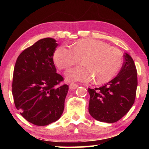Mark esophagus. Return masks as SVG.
I'll use <instances>...</instances> for the list:
<instances>
[{"instance_id":"34e87169","label":"esophagus","mask_w":149,"mask_h":149,"mask_svg":"<svg viewBox=\"0 0 149 149\" xmlns=\"http://www.w3.org/2000/svg\"><path fill=\"white\" fill-rule=\"evenodd\" d=\"M78 87V85L75 84H71L70 85V89H75Z\"/></svg>"}]
</instances>
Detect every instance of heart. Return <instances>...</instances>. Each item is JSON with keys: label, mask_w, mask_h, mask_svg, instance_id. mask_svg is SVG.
Masks as SVG:
<instances>
[{"label": "heart", "mask_w": 149, "mask_h": 149, "mask_svg": "<svg viewBox=\"0 0 149 149\" xmlns=\"http://www.w3.org/2000/svg\"><path fill=\"white\" fill-rule=\"evenodd\" d=\"M54 60L60 70H65L79 62L81 65L65 73L69 81L88 82L94 79L96 84L107 83L119 72L123 56L119 49L93 39H81L72 47L60 45L54 53Z\"/></svg>", "instance_id": "obj_1"}]
</instances>
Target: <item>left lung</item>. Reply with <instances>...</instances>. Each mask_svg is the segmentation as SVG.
<instances>
[{
  "instance_id": "obj_1",
  "label": "left lung",
  "mask_w": 149,
  "mask_h": 149,
  "mask_svg": "<svg viewBox=\"0 0 149 149\" xmlns=\"http://www.w3.org/2000/svg\"><path fill=\"white\" fill-rule=\"evenodd\" d=\"M122 69L117 76L103 86L88 89L90 95L89 112L95 120L114 123L129 112L135 102L137 74L134 61L123 55Z\"/></svg>"
}]
</instances>
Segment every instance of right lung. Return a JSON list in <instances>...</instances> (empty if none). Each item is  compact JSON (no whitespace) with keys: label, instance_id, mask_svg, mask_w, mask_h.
I'll return each mask as SVG.
<instances>
[{"label":"right lung","instance_id":"obj_1","mask_svg":"<svg viewBox=\"0 0 149 149\" xmlns=\"http://www.w3.org/2000/svg\"><path fill=\"white\" fill-rule=\"evenodd\" d=\"M56 40H39L17 57L12 80V95L20 114L35 125L44 126L59 119L64 109L68 85L56 73L53 56Z\"/></svg>","mask_w":149,"mask_h":149}]
</instances>
